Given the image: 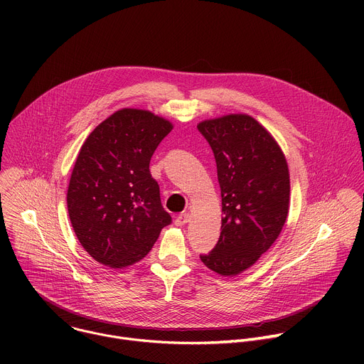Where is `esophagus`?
I'll return each mask as SVG.
<instances>
[{
	"instance_id": "esophagus-1",
	"label": "esophagus",
	"mask_w": 364,
	"mask_h": 364,
	"mask_svg": "<svg viewBox=\"0 0 364 364\" xmlns=\"http://www.w3.org/2000/svg\"><path fill=\"white\" fill-rule=\"evenodd\" d=\"M188 220H190V215L188 213H181L176 218V225L177 226H184L186 223H188Z\"/></svg>"
}]
</instances>
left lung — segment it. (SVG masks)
Instances as JSON below:
<instances>
[{
  "label": "left lung",
  "instance_id": "8db88e82",
  "mask_svg": "<svg viewBox=\"0 0 364 364\" xmlns=\"http://www.w3.org/2000/svg\"><path fill=\"white\" fill-rule=\"evenodd\" d=\"M197 129L215 154L223 213L216 246L200 259L220 275H237L272 246L285 225L288 164L277 141L249 115L203 121Z\"/></svg>",
  "mask_w": 364,
  "mask_h": 364
}]
</instances>
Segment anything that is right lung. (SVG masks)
Masks as SVG:
<instances>
[{
    "label": "right lung",
    "instance_id": "1",
    "mask_svg": "<svg viewBox=\"0 0 364 364\" xmlns=\"http://www.w3.org/2000/svg\"><path fill=\"white\" fill-rule=\"evenodd\" d=\"M171 122L142 109H121L86 138L75 163L68 210L85 250L111 268L132 265L171 223L149 173Z\"/></svg>",
    "mask_w": 364,
    "mask_h": 364
}]
</instances>
